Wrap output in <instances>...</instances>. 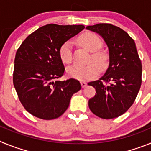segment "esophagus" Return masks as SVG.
Here are the masks:
<instances>
[{
	"label": "esophagus",
	"instance_id": "34e87169",
	"mask_svg": "<svg viewBox=\"0 0 151 151\" xmlns=\"http://www.w3.org/2000/svg\"><path fill=\"white\" fill-rule=\"evenodd\" d=\"M81 85H82V88H85L87 86V83L85 82H81Z\"/></svg>",
	"mask_w": 151,
	"mask_h": 151
}]
</instances>
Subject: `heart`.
<instances>
[{
	"mask_svg": "<svg viewBox=\"0 0 151 151\" xmlns=\"http://www.w3.org/2000/svg\"><path fill=\"white\" fill-rule=\"evenodd\" d=\"M78 42L88 50L93 52L90 63L88 65H73L67 69L69 76L80 81H88L97 77L101 70H104L107 67L108 57L104 52L99 51L102 46L101 38L93 33H85L78 38ZM60 57L63 63L69 64L73 61V43L70 41L64 42L59 50Z\"/></svg>",
	"mask_w": 151,
	"mask_h": 151,
	"instance_id": "heart-1",
	"label": "heart"
}]
</instances>
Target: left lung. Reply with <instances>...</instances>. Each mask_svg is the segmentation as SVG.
<instances>
[{
	"label": "left lung",
	"instance_id": "8db88e82",
	"mask_svg": "<svg viewBox=\"0 0 151 151\" xmlns=\"http://www.w3.org/2000/svg\"><path fill=\"white\" fill-rule=\"evenodd\" d=\"M104 38L109 49V67L99 80L89 83L95 88L89 99L91 111L100 118H116L133 104L141 85L142 65L134 40L112 24L86 27Z\"/></svg>",
	"mask_w": 151,
	"mask_h": 151
}]
</instances>
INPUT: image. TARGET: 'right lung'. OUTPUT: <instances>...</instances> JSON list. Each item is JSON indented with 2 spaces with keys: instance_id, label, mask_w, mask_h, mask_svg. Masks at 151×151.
<instances>
[{
  "instance_id": "add662e5",
  "label": "right lung",
  "mask_w": 151,
  "mask_h": 151,
  "mask_svg": "<svg viewBox=\"0 0 151 151\" xmlns=\"http://www.w3.org/2000/svg\"><path fill=\"white\" fill-rule=\"evenodd\" d=\"M84 28L48 24L29 35L17 50L13 85L22 106L34 116L58 118L67 110L73 94L81 89L78 80L57 79L65 71L60 47Z\"/></svg>"
}]
</instances>
